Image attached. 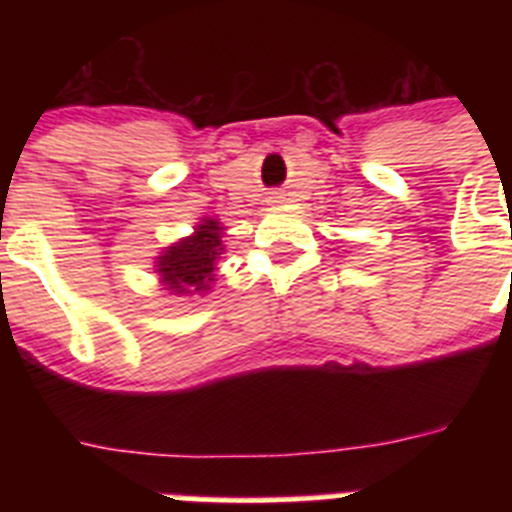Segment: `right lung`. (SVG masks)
<instances>
[{"label": "right lung", "instance_id": "add662e5", "mask_svg": "<svg viewBox=\"0 0 512 512\" xmlns=\"http://www.w3.org/2000/svg\"><path fill=\"white\" fill-rule=\"evenodd\" d=\"M220 243V223L205 220L197 228V233L184 238L182 243L171 246L169 251L158 259V274L164 279L171 292H205L210 289L215 261L223 251Z\"/></svg>", "mask_w": 512, "mask_h": 512}]
</instances>
